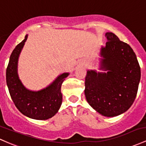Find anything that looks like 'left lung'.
Instances as JSON below:
<instances>
[{
    "label": "left lung",
    "instance_id": "left-lung-1",
    "mask_svg": "<svg viewBox=\"0 0 146 146\" xmlns=\"http://www.w3.org/2000/svg\"><path fill=\"white\" fill-rule=\"evenodd\" d=\"M108 42L100 51L99 70H88L85 95L90 106L101 115L113 117L131 107L137 96L141 69L128 44L112 32L106 34Z\"/></svg>",
    "mask_w": 146,
    "mask_h": 146
}]
</instances>
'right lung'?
I'll return each instance as SVG.
<instances>
[{"instance_id":"obj_1","label":"right lung","mask_w":146,"mask_h":146,"mask_svg":"<svg viewBox=\"0 0 146 146\" xmlns=\"http://www.w3.org/2000/svg\"><path fill=\"white\" fill-rule=\"evenodd\" d=\"M27 36L28 34H26L24 40L16 45L11 53L6 70V81L11 99L23 114L36 120H47L54 117L60 109L63 97L61 85L70 73L58 75L51 84L40 90L26 88L18 74V63Z\"/></svg>"}]
</instances>
